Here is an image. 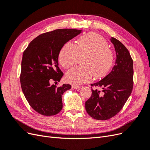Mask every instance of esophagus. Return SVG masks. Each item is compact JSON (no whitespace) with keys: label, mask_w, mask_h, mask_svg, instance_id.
I'll return each instance as SVG.
<instances>
[{"label":"esophagus","mask_w":150,"mask_h":150,"mask_svg":"<svg viewBox=\"0 0 150 150\" xmlns=\"http://www.w3.org/2000/svg\"><path fill=\"white\" fill-rule=\"evenodd\" d=\"M72 88H74V89H79L81 88L80 86H78V85H76V84H73L72 86Z\"/></svg>","instance_id":"34e87169"}]
</instances>
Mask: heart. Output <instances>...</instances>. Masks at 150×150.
<instances>
[{"label": "heart", "instance_id": "heart-1", "mask_svg": "<svg viewBox=\"0 0 150 150\" xmlns=\"http://www.w3.org/2000/svg\"><path fill=\"white\" fill-rule=\"evenodd\" d=\"M81 66H77L67 72V80L74 84L87 83L105 75L112 64L114 54L101 35L89 33L80 37L76 44L66 42L61 48L59 60L63 67L73 66L83 57Z\"/></svg>", "mask_w": 150, "mask_h": 150}]
</instances>
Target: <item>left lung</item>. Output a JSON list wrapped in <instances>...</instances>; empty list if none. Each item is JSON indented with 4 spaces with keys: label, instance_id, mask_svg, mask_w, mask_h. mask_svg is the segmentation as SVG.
Here are the masks:
<instances>
[{
    "label": "left lung",
    "instance_id": "obj_1",
    "mask_svg": "<svg viewBox=\"0 0 150 150\" xmlns=\"http://www.w3.org/2000/svg\"><path fill=\"white\" fill-rule=\"evenodd\" d=\"M111 41L116 54L115 65L103 79L91 84L94 87H91V96L85 103L88 114L97 120H107L116 115L128 100L133 87V61L128 50L114 38Z\"/></svg>",
    "mask_w": 150,
    "mask_h": 150
}]
</instances>
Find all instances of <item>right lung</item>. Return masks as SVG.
<instances>
[{"mask_svg": "<svg viewBox=\"0 0 150 150\" xmlns=\"http://www.w3.org/2000/svg\"><path fill=\"white\" fill-rule=\"evenodd\" d=\"M81 30L56 29L39 35L23 52L20 76L22 92L31 108L44 116H54L62 108V96L70 84L57 87L63 76L58 57L62 46ZM54 82L55 85H51Z\"/></svg>", "mask_w": 150, "mask_h": 150, "instance_id": "add662e5", "label": "right lung"}]
</instances>
